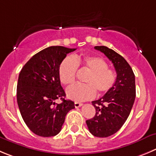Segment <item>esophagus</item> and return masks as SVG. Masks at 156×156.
I'll use <instances>...</instances> for the list:
<instances>
[{
    "label": "esophagus",
    "mask_w": 156,
    "mask_h": 156,
    "mask_svg": "<svg viewBox=\"0 0 156 156\" xmlns=\"http://www.w3.org/2000/svg\"><path fill=\"white\" fill-rule=\"evenodd\" d=\"M82 105H83L82 103L78 102V101H75V108H79V107H81Z\"/></svg>",
    "instance_id": "obj_1"
}]
</instances>
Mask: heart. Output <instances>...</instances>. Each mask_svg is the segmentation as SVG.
I'll use <instances>...</instances> for the list:
<instances>
[{"mask_svg":"<svg viewBox=\"0 0 156 156\" xmlns=\"http://www.w3.org/2000/svg\"><path fill=\"white\" fill-rule=\"evenodd\" d=\"M108 67L107 62L99 57H67L59 65L58 76L63 85H69L75 82L77 68L88 71L85 78L86 84H75L66 90L70 99L86 101L95 95V91L101 95L114 87L117 78L116 72Z\"/></svg>","mask_w":156,"mask_h":156,"instance_id":"heart-1","label":"heart"}]
</instances>
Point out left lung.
<instances>
[{"label": "left lung", "instance_id": "obj_1", "mask_svg": "<svg viewBox=\"0 0 156 156\" xmlns=\"http://www.w3.org/2000/svg\"><path fill=\"white\" fill-rule=\"evenodd\" d=\"M94 49L105 54L117 74L114 87L101 98L93 101L96 113L86 121L88 130L96 137H108L116 133L127 120L135 98V75L124 58L105 46Z\"/></svg>", "mask_w": 156, "mask_h": 156}]
</instances>
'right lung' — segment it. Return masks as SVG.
<instances>
[{
	"label": "right lung",
	"mask_w": 156,
	"mask_h": 156,
	"mask_svg": "<svg viewBox=\"0 0 156 156\" xmlns=\"http://www.w3.org/2000/svg\"><path fill=\"white\" fill-rule=\"evenodd\" d=\"M62 46H51L34 55L19 74L17 101L23 120L32 132L51 137L62 130L67 113L75 103L65 100L58 68L67 54L75 51ZM61 99V104L55 100Z\"/></svg>",
	"instance_id": "add662e5"
}]
</instances>
